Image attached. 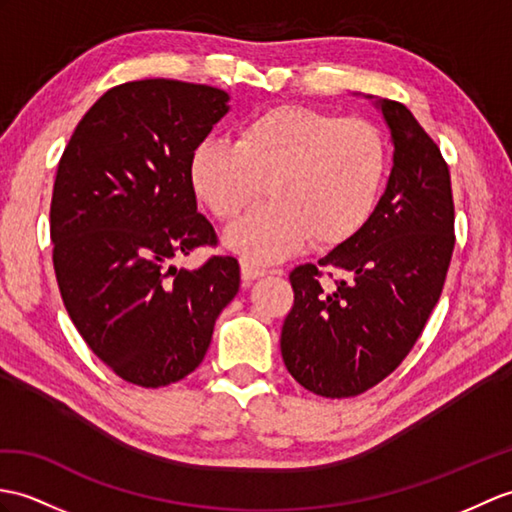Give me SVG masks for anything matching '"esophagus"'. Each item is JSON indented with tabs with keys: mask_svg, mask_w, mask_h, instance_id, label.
Here are the masks:
<instances>
[{
	"mask_svg": "<svg viewBox=\"0 0 512 512\" xmlns=\"http://www.w3.org/2000/svg\"><path fill=\"white\" fill-rule=\"evenodd\" d=\"M240 268H242V279L244 281H255L259 277H266L268 275L266 268H259V266L251 264V261H242Z\"/></svg>",
	"mask_w": 512,
	"mask_h": 512,
	"instance_id": "1",
	"label": "esophagus"
}]
</instances>
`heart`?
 <instances>
[{
  "label": "heart",
  "mask_w": 512,
  "mask_h": 512,
  "mask_svg": "<svg viewBox=\"0 0 512 512\" xmlns=\"http://www.w3.org/2000/svg\"><path fill=\"white\" fill-rule=\"evenodd\" d=\"M386 168V139L371 122L275 106L244 122L235 144L200 141L189 181L222 222L240 216L266 185L268 205L233 224L224 244L253 264H275L310 237L340 246L358 235L373 216Z\"/></svg>",
  "instance_id": "b5f03b06"
}]
</instances>
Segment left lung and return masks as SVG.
<instances>
[{"mask_svg": "<svg viewBox=\"0 0 512 512\" xmlns=\"http://www.w3.org/2000/svg\"><path fill=\"white\" fill-rule=\"evenodd\" d=\"M362 95V93H358ZM390 130L392 170L373 216L318 266L290 272L294 305L281 329L285 368L320 397H353L410 353L441 299L454 253L447 163L406 106L373 98ZM323 267L343 277L329 291Z\"/></svg>", "mask_w": 512, "mask_h": 512, "instance_id": "8db88e82", "label": "left lung"}]
</instances>
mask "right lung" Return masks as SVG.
<instances>
[{
    "label": "right lung",
    "instance_id": "1",
    "mask_svg": "<svg viewBox=\"0 0 512 512\" xmlns=\"http://www.w3.org/2000/svg\"><path fill=\"white\" fill-rule=\"evenodd\" d=\"M229 113V93L135 80L95 102L58 163L50 233L71 323L115 375L144 388L183 379L240 290V264L174 259L216 244L198 213L189 157Z\"/></svg>",
    "mask_w": 512,
    "mask_h": 512
}]
</instances>
